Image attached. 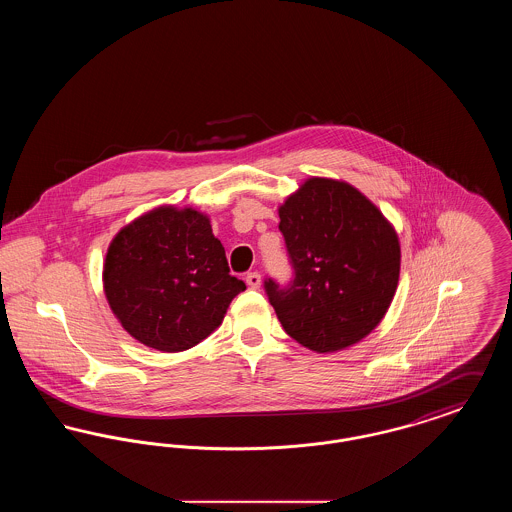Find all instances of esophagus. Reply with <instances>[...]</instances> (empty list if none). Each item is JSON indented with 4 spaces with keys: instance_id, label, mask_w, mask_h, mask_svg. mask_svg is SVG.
I'll list each match as a JSON object with an SVG mask.
<instances>
[{
    "instance_id": "esophagus-1",
    "label": "esophagus",
    "mask_w": 512,
    "mask_h": 512,
    "mask_svg": "<svg viewBox=\"0 0 512 512\" xmlns=\"http://www.w3.org/2000/svg\"><path fill=\"white\" fill-rule=\"evenodd\" d=\"M245 282H247V286H249L251 290H259V288H261V274H259V272H249V274L245 276Z\"/></svg>"
}]
</instances>
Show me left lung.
I'll return each mask as SVG.
<instances>
[{"label": "left lung", "instance_id": "1", "mask_svg": "<svg viewBox=\"0 0 512 512\" xmlns=\"http://www.w3.org/2000/svg\"><path fill=\"white\" fill-rule=\"evenodd\" d=\"M293 278L265 292L286 334L318 351L368 336L399 280V240L390 222L353 186L309 178L280 207L278 224Z\"/></svg>", "mask_w": 512, "mask_h": 512}]
</instances>
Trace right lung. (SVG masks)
Returning a JSON list of instances; mask_svg holds the SVG:
<instances>
[{
	"label": "right lung",
	"mask_w": 512,
	"mask_h": 512,
	"mask_svg": "<svg viewBox=\"0 0 512 512\" xmlns=\"http://www.w3.org/2000/svg\"><path fill=\"white\" fill-rule=\"evenodd\" d=\"M103 288L132 338L176 353L205 340L245 284L230 274L205 215L159 207L115 236Z\"/></svg>",
	"instance_id": "obj_1"
}]
</instances>
